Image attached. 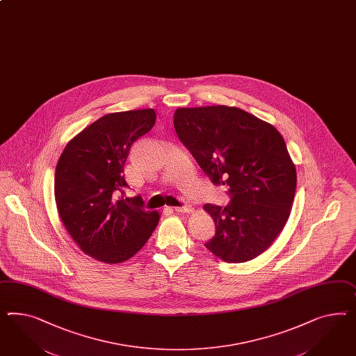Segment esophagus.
Here are the masks:
<instances>
[{
  "label": "esophagus",
  "instance_id": "34e87169",
  "mask_svg": "<svg viewBox=\"0 0 356 356\" xmlns=\"http://www.w3.org/2000/svg\"><path fill=\"white\" fill-rule=\"evenodd\" d=\"M173 211L178 213H188V212H193V207L190 204H184L181 207H174Z\"/></svg>",
  "mask_w": 356,
  "mask_h": 356
}]
</instances>
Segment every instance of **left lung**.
<instances>
[{
	"label": "left lung",
	"instance_id": "left-lung-1",
	"mask_svg": "<svg viewBox=\"0 0 356 356\" xmlns=\"http://www.w3.org/2000/svg\"><path fill=\"white\" fill-rule=\"evenodd\" d=\"M174 129L204 173L230 196L226 207L204 205L216 225L204 245L227 263L263 254L282 232L294 202L296 170L282 135L225 105L179 108Z\"/></svg>",
	"mask_w": 356,
	"mask_h": 356
}]
</instances>
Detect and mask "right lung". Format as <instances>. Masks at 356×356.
<instances>
[{"label":"right lung","instance_id":"obj_1","mask_svg":"<svg viewBox=\"0 0 356 356\" xmlns=\"http://www.w3.org/2000/svg\"><path fill=\"white\" fill-rule=\"evenodd\" d=\"M154 122L153 109L106 114L67 143L58 160V213L75 243L96 260H129L160 221L159 212L144 208L142 196H118L129 187L123 169L130 148Z\"/></svg>","mask_w":356,"mask_h":356}]
</instances>
